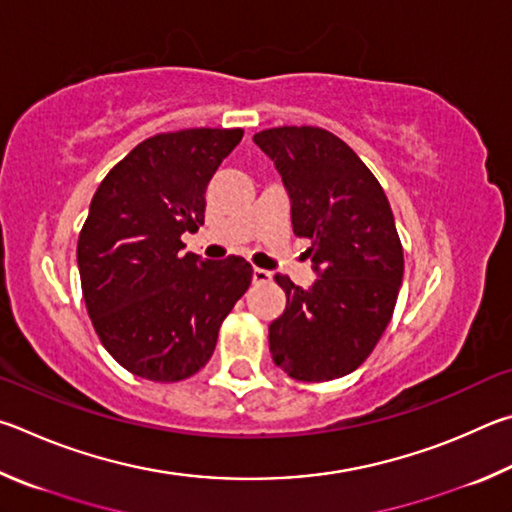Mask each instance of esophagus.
<instances>
[{
	"label": "esophagus",
	"instance_id": "obj_1",
	"mask_svg": "<svg viewBox=\"0 0 512 512\" xmlns=\"http://www.w3.org/2000/svg\"><path fill=\"white\" fill-rule=\"evenodd\" d=\"M267 281H272V272L254 267V283H267Z\"/></svg>",
	"mask_w": 512,
	"mask_h": 512
}]
</instances>
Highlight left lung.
Here are the masks:
<instances>
[{
  "mask_svg": "<svg viewBox=\"0 0 512 512\" xmlns=\"http://www.w3.org/2000/svg\"><path fill=\"white\" fill-rule=\"evenodd\" d=\"M290 193L294 236L308 238L310 288L276 274L285 310L270 324L274 364L299 382L353 373L380 342L396 308L405 256L387 195L364 161L315 125L254 134Z\"/></svg>",
  "mask_w": 512,
  "mask_h": 512,
  "instance_id": "obj_1",
  "label": "left lung"
}]
</instances>
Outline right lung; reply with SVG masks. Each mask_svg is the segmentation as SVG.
<instances>
[{"label": "right lung", "instance_id": "1", "mask_svg": "<svg viewBox=\"0 0 512 512\" xmlns=\"http://www.w3.org/2000/svg\"><path fill=\"white\" fill-rule=\"evenodd\" d=\"M242 128L159 132L96 188L78 236L83 299L105 351L150 382H179L211 360L218 330L254 270L240 256L184 254L204 193Z\"/></svg>", "mask_w": 512, "mask_h": 512}]
</instances>
